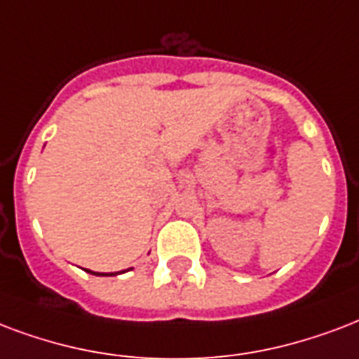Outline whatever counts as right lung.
I'll list each match as a JSON object with an SVG mask.
<instances>
[{
    "label": "right lung",
    "instance_id": "obj_1",
    "mask_svg": "<svg viewBox=\"0 0 359 359\" xmlns=\"http://www.w3.org/2000/svg\"><path fill=\"white\" fill-rule=\"evenodd\" d=\"M126 271H122V273H126ZM86 273H90V275H97V277H113V275H118V273H95V271H90V269H86Z\"/></svg>",
    "mask_w": 359,
    "mask_h": 359
}]
</instances>
